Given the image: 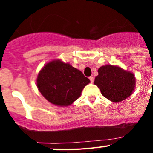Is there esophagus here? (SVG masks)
<instances>
[{
	"mask_svg": "<svg viewBox=\"0 0 153 153\" xmlns=\"http://www.w3.org/2000/svg\"><path fill=\"white\" fill-rule=\"evenodd\" d=\"M89 79H90V82H91V83H93V81H94V77H93V76H90V77H89Z\"/></svg>",
	"mask_w": 153,
	"mask_h": 153,
	"instance_id": "esophagus-1",
	"label": "esophagus"
}]
</instances>
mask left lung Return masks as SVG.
Wrapping results in <instances>:
<instances>
[{"label":"left lung","instance_id":"left-lung-1","mask_svg":"<svg viewBox=\"0 0 153 153\" xmlns=\"http://www.w3.org/2000/svg\"><path fill=\"white\" fill-rule=\"evenodd\" d=\"M94 83L103 97L112 102H121L129 97L134 90V75L119 67L106 65L100 67Z\"/></svg>","mask_w":153,"mask_h":153}]
</instances>
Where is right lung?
I'll return each mask as SVG.
<instances>
[{
	"instance_id": "1",
	"label": "right lung",
	"mask_w": 153,
	"mask_h": 153,
	"mask_svg": "<svg viewBox=\"0 0 153 153\" xmlns=\"http://www.w3.org/2000/svg\"><path fill=\"white\" fill-rule=\"evenodd\" d=\"M90 82L83 73L69 63L53 60L40 70L36 86L50 102L67 106L80 97L83 89Z\"/></svg>"
}]
</instances>
